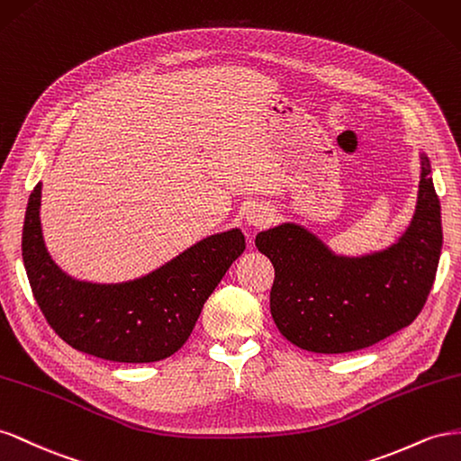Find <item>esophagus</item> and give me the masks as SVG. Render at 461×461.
<instances>
[{
  "mask_svg": "<svg viewBox=\"0 0 461 461\" xmlns=\"http://www.w3.org/2000/svg\"><path fill=\"white\" fill-rule=\"evenodd\" d=\"M270 218H272L270 208L268 206H262V204H255V206L249 208L247 210V216H245L249 226H253V228L267 226V223L270 221Z\"/></svg>",
  "mask_w": 461,
  "mask_h": 461,
  "instance_id": "obj_1",
  "label": "esophagus"
}]
</instances>
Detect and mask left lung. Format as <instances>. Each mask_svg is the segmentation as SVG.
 <instances>
[{"instance_id":"1","label":"left lung","mask_w":461,"mask_h":461,"mask_svg":"<svg viewBox=\"0 0 461 461\" xmlns=\"http://www.w3.org/2000/svg\"><path fill=\"white\" fill-rule=\"evenodd\" d=\"M420 181L410 226L392 245L357 257L334 253L317 233L284 221L257 235L274 265L270 312L282 336L312 353H348L410 326L435 282L442 221L430 162L420 152Z\"/></svg>"}]
</instances>
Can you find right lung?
I'll return each mask as SVG.
<instances>
[{
	"instance_id": "right-lung-1",
	"label": "right lung",
	"mask_w": 461,
	"mask_h": 461,
	"mask_svg": "<svg viewBox=\"0 0 461 461\" xmlns=\"http://www.w3.org/2000/svg\"><path fill=\"white\" fill-rule=\"evenodd\" d=\"M42 183L31 193L23 262L38 307L77 351L117 363H154L174 355L231 262L245 251L240 228L208 235L135 280H77L50 257L41 223Z\"/></svg>"
}]
</instances>
